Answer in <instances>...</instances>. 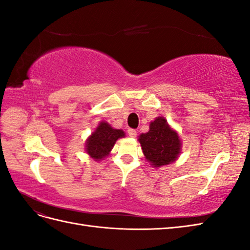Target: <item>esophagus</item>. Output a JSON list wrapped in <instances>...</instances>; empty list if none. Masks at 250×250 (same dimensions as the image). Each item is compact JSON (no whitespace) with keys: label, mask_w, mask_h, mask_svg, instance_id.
I'll return each instance as SVG.
<instances>
[{"label":"esophagus","mask_w":250,"mask_h":250,"mask_svg":"<svg viewBox=\"0 0 250 250\" xmlns=\"http://www.w3.org/2000/svg\"><path fill=\"white\" fill-rule=\"evenodd\" d=\"M128 135H129L130 138H135L137 137V130L132 129V128H129V129H128Z\"/></svg>","instance_id":"34e87169"}]
</instances>
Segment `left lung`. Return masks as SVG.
Listing matches in <instances>:
<instances>
[{
  "mask_svg": "<svg viewBox=\"0 0 250 250\" xmlns=\"http://www.w3.org/2000/svg\"><path fill=\"white\" fill-rule=\"evenodd\" d=\"M139 142L145 158L155 168L175 162L180 153L181 142L178 133L163 117H158L150 123L149 131L142 133Z\"/></svg>",
  "mask_w": 250,
  "mask_h": 250,
  "instance_id": "8db88e82",
  "label": "left lung"
}]
</instances>
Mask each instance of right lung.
<instances>
[{"label": "right lung", "mask_w": 250, "mask_h": 250, "mask_svg": "<svg viewBox=\"0 0 250 250\" xmlns=\"http://www.w3.org/2000/svg\"><path fill=\"white\" fill-rule=\"evenodd\" d=\"M124 137L125 133L123 130L115 129L103 121L86 140V153L95 161H101L109 154L115 143Z\"/></svg>", "instance_id": "right-lung-1"}]
</instances>
